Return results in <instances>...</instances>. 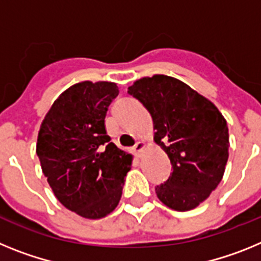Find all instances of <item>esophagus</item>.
I'll return each instance as SVG.
<instances>
[{
  "label": "esophagus",
  "instance_id": "34e87169",
  "mask_svg": "<svg viewBox=\"0 0 261 261\" xmlns=\"http://www.w3.org/2000/svg\"><path fill=\"white\" fill-rule=\"evenodd\" d=\"M144 147H146V144H144V142H137V144L134 146V152L137 153V155H139L142 151L144 149Z\"/></svg>",
  "mask_w": 261,
  "mask_h": 261
}]
</instances>
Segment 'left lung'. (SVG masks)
Listing matches in <instances>:
<instances>
[{
    "mask_svg": "<svg viewBox=\"0 0 261 261\" xmlns=\"http://www.w3.org/2000/svg\"><path fill=\"white\" fill-rule=\"evenodd\" d=\"M152 117L155 142L173 172L155 188L158 198L177 212L203 202L221 182L228 159L227 122L217 106L174 77L155 74L128 87Z\"/></svg>",
    "mask_w": 261,
    "mask_h": 261,
    "instance_id": "1",
    "label": "left lung"
}]
</instances>
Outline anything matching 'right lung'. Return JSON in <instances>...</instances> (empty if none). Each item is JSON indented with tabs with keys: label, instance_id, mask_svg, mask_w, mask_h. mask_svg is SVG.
Segmentation results:
<instances>
[{
	"label": "right lung",
	"instance_id": "1",
	"mask_svg": "<svg viewBox=\"0 0 261 261\" xmlns=\"http://www.w3.org/2000/svg\"><path fill=\"white\" fill-rule=\"evenodd\" d=\"M117 84L83 81L52 103L40 126L36 155L59 202L88 219L117 207L133 156L106 134L109 105Z\"/></svg>",
	"mask_w": 261,
	"mask_h": 261
}]
</instances>
